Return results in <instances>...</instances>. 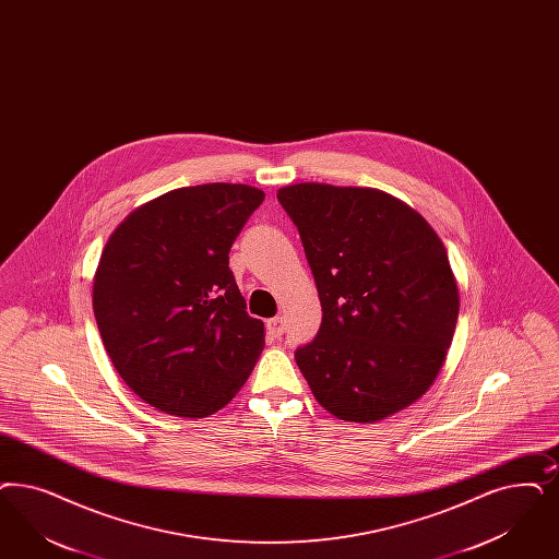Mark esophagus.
<instances>
[{"label": "esophagus", "mask_w": 559, "mask_h": 559, "mask_svg": "<svg viewBox=\"0 0 559 559\" xmlns=\"http://www.w3.org/2000/svg\"><path fill=\"white\" fill-rule=\"evenodd\" d=\"M285 332V324H283V318H272L269 322V334L270 338H281Z\"/></svg>", "instance_id": "1"}]
</instances>
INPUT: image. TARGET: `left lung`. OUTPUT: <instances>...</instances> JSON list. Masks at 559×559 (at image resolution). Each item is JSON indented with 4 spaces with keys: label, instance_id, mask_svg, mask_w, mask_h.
<instances>
[{
    "label": "left lung",
    "instance_id": "1",
    "mask_svg": "<svg viewBox=\"0 0 559 559\" xmlns=\"http://www.w3.org/2000/svg\"><path fill=\"white\" fill-rule=\"evenodd\" d=\"M276 198L301 235L322 304L318 336L295 353L316 401L355 424L419 401L442 369L461 308L438 233L376 188L308 181Z\"/></svg>",
    "mask_w": 559,
    "mask_h": 559
}]
</instances>
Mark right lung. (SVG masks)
<instances>
[{"label":"right lung","instance_id":"add662e5","mask_svg":"<svg viewBox=\"0 0 559 559\" xmlns=\"http://www.w3.org/2000/svg\"><path fill=\"white\" fill-rule=\"evenodd\" d=\"M266 193L246 183L177 188L109 235L95 278L98 332L121 380L186 419L229 405L264 348L229 270L235 237Z\"/></svg>","mask_w":559,"mask_h":559}]
</instances>
